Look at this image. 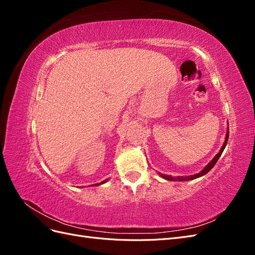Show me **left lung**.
<instances>
[{
  "label": "left lung",
  "instance_id": "left-lung-1",
  "mask_svg": "<svg viewBox=\"0 0 255 255\" xmlns=\"http://www.w3.org/2000/svg\"><path fill=\"white\" fill-rule=\"evenodd\" d=\"M228 139H229V125H228V129H227V134H226V140H225V142H223V144H222V146H221V149H220V151L216 154L215 155V157L210 161V163H208L201 171H200L199 173H196V174H192V175H188V176H176V177H174V176H171V175H167V174H163V173H159L158 172V174L163 177V179H165V180H168V181H180V182H182V181H190V180H195V179H198V177H200V176H203L204 174H206L208 171L211 170V169L215 166V164L217 163V160L219 159V157L221 156V154H222V152H223V150H225V148H226V145H227V143H228Z\"/></svg>",
  "mask_w": 255,
  "mask_h": 255
}]
</instances>
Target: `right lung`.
Listing matches in <instances>:
<instances>
[{"mask_svg":"<svg viewBox=\"0 0 255 255\" xmlns=\"http://www.w3.org/2000/svg\"><path fill=\"white\" fill-rule=\"evenodd\" d=\"M107 181H109V179H106V180H104V181H102L101 183H98V184H95V185H91V186H98V185H100V184H104V183H106Z\"/></svg>","mask_w":255,"mask_h":255,"instance_id":"1","label":"right lung"}]
</instances>
